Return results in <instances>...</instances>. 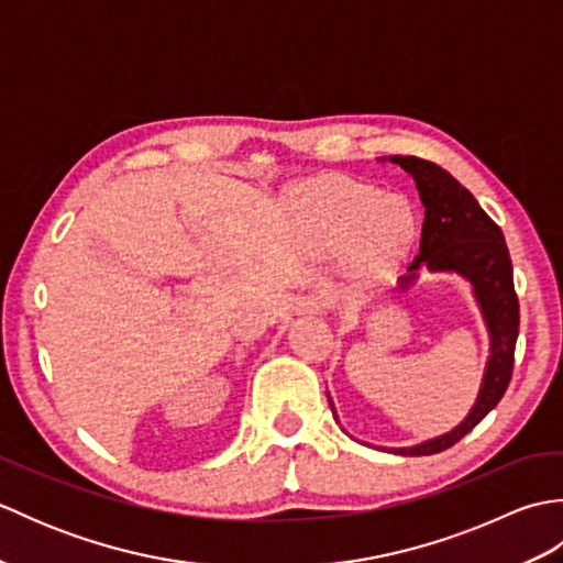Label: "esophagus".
Returning a JSON list of instances; mask_svg holds the SVG:
<instances>
[{
    "label": "esophagus",
    "instance_id": "1",
    "mask_svg": "<svg viewBox=\"0 0 563 563\" xmlns=\"http://www.w3.org/2000/svg\"><path fill=\"white\" fill-rule=\"evenodd\" d=\"M295 312H300V314L327 312V302L321 300L319 295H305V297H300V300L295 302Z\"/></svg>",
    "mask_w": 563,
    "mask_h": 563
}]
</instances>
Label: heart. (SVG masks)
<instances>
[{"mask_svg": "<svg viewBox=\"0 0 563 563\" xmlns=\"http://www.w3.org/2000/svg\"><path fill=\"white\" fill-rule=\"evenodd\" d=\"M290 208L309 246L319 254L341 251V280L357 295L385 285L416 239L409 200L349 176L309 178L292 188Z\"/></svg>", "mask_w": 563, "mask_h": 563, "instance_id": "1", "label": "heart"}]
</instances>
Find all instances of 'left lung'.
<instances>
[{
    "instance_id": "1",
    "label": "left lung",
    "mask_w": 563,
    "mask_h": 563,
    "mask_svg": "<svg viewBox=\"0 0 563 563\" xmlns=\"http://www.w3.org/2000/svg\"><path fill=\"white\" fill-rule=\"evenodd\" d=\"M382 162L399 164L413 178L426 208L421 249H418L409 273L399 278L397 292L409 290L421 271L460 275L462 280L472 285V295L488 331V361L482 387L464 421L448 433L411 448H382L385 452L409 454V457L418 454L421 457V454H435L452 448L476 423H482L484 416L506 394L512 375V355H516L520 307L516 288H512V263L504 232L482 210L470 190L433 162L401 157V154H391L389 159L382 157ZM329 404L333 418L339 421L331 397Z\"/></svg>"
}]
</instances>
